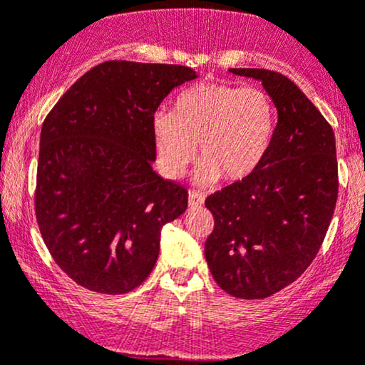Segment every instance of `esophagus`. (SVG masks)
Masks as SVG:
<instances>
[{
	"mask_svg": "<svg viewBox=\"0 0 365 365\" xmlns=\"http://www.w3.org/2000/svg\"><path fill=\"white\" fill-rule=\"evenodd\" d=\"M204 204V195L199 192H190L189 194V206L190 207H201Z\"/></svg>",
	"mask_w": 365,
	"mask_h": 365,
	"instance_id": "34e87169",
	"label": "esophagus"
}]
</instances>
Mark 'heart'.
Segmentation results:
<instances>
[{
    "mask_svg": "<svg viewBox=\"0 0 365 365\" xmlns=\"http://www.w3.org/2000/svg\"><path fill=\"white\" fill-rule=\"evenodd\" d=\"M277 107L267 91L232 83H199L175 100L173 114L152 118L158 164L170 180L202 159L194 182L213 185L220 178L242 182L262 166L274 142Z\"/></svg>",
    "mask_w": 365,
    "mask_h": 365,
    "instance_id": "1",
    "label": "heart"
}]
</instances>
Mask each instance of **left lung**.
Here are the masks:
<instances>
[{
    "mask_svg": "<svg viewBox=\"0 0 365 365\" xmlns=\"http://www.w3.org/2000/svg\"><path fill=\"white\" fill-rule=\"evenodd\" d=\"M228 71L262 83L277 107V126L262 166L206 199L215 228L204 255L225 293L259 299L294 282L319 253L338 197L336 140L286 76Z\"/></svg>",
    "mask_w": 365,
    "mask_h": 365,
    "instance_id": "obj_1",
    "label": "left lung"
}]
</instances>
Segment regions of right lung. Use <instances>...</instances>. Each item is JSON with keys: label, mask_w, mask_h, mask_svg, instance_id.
I'll use <instances>...</instances> for the list:
<instances>
[{"label": "right lung", "mask_w": 365, "mask_h": 365, "mask_svg": "<svg viewBox=\"0 0 365 365\" xmlns=\"http://www.w3.org/2000/svg\"><path fill=\"white\" fill-rule=\"evenodd\" d=\"M190 67L110 60L88 71L41 128L36 220L55 263L79 286L123 294L159 256L161 230L189 194L152 170V118Z\"/></svg>", "instance_id": "obj_1"}]
</instances>
